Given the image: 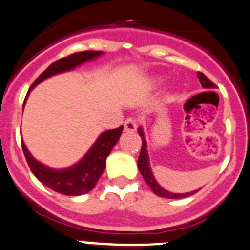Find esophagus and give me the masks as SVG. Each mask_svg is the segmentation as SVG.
Returning <instances> with one entry per match:
<instances>
[{
	"mask_svg": "<svg viewBox=\"0 0 250 250\" xmlns=\"http://www.w3.org/2000/svg\"><path fill=\"white\" fill-rule=\"evenodd\" d=\"M125 132H134L137 129V121L134 118H127L123 123Z\"/></svg>",
	"mask_w": 250,
	"mask_h": 250,
	"instance_id": "obj_1",
	"label": "esophagus"
}]
</instances>
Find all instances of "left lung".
<instances>
[{"instance_id": "8db88e82", "label": "left lung", "mask_w": 250, "mask_h": 250, "mask_svg": "<svg viewBox=\"0 0 250 250\" xmlns=\"http://www.w3.org/2000/svg\"><path fill=\"white\" fill-rule=\"evenodd\" d=\"M197 78L200 79V83H201L202 87L204 88L214 87V83H212V81L205 75V74H202V72H197ZM138 133L142 138V149L138 158V169L139 171H141L143 179L146 180V183L148 184L149 188H151V191H153L155 195L160 196V197H165V199H183V197H188V196L193 195V193H196L197 191H199V190H196V191H191V192H186V193H172V192H169V191L164 190V188L157 183V180H155V178L153 176V172H151L150 170L148 153H146V138H144V133L143 130H142V128H139Z\"/></svg>"}]
</instances>
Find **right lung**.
<instances>
[{
	"mask_svg": "<svg viewBox=\"0 0 250 250\" xmlns=\"http://www.w3.org/2000/svg\"><path fill=\"white\" fill-rule=\"evenodd\" d=\"M102 51H81V53H75V54H71L69 57L62 58V59L49 65L38 76V79L32 83L24 99V104L27 101L30 90L36 87L39 83L50 78V76L60 74V72L75 69L76 66L81 65L83 62L95 59V58L100 57ZM122 130L123 125H121L116 129L106 130V132L101 133L97 141L95 142V144L86 153L85 157L80 162L76 163L75 165H72L71 167H67V169L64 170L50 169V167H45L42 163H39L38 160L34 159L28 151L27 146H24V142L22 139L23 153H24V157L27 159V163L32 172L42 184L48 186L51 190L62 193V195H83V193L90 192L96 186L100 176H101L104 167H106L107 157H108L113 146H116V143L120 139Z\"/></svg>",
	"mask_w": 250,
	"mask_h": 250,
	"instance_id": "right-lung-1",
	"label": "right lung"
}]
</instances>
